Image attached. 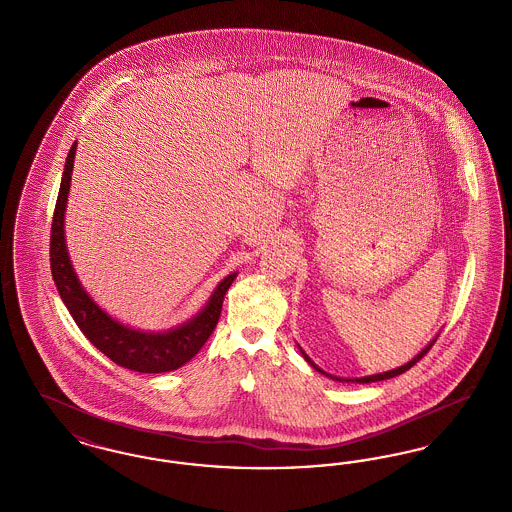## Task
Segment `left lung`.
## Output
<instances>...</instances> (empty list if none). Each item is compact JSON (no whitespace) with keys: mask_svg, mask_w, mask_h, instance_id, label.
Listing matches in <instances>:
<instances>
[{"mask_svg":"<svg viewBox=\"0 0 512 512\" xmlns=\"http://www.w3.org/2000/svg\"><path fill=\"white\" fill-rule=\"evenodd\" d=\"M436 340H438V338H436ZM436 340L430 341V343H428V345H426V347H424V349H422V351H420V353H418V355L414 357L413 361H409L407 365L399 366V368H393V370H388V372H382V374H374V376H363V378H338V376L326 374L324 370H320V368H318V366L315 365V363H313V361H311L309 357H307V353H305V351H303L301 347H299V351H301V355L305 357V361H307L309 365L313 366L315 370H318L320 374H326V376H330L332 380H338V382H357V384H370V382H380V380H388V378H393V376H399V374L407 372V370H409L411 366L416 365V363H418V361H420V359H422V357H424V355H426V353L430 351V347L434 345V341Z\"/></svg>","mask_w":512,"mask_h":512,"instance_id":"8db88e82","label":"left lung"}]
</instances>
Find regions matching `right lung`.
I'll use <instances>...</instances> for the list:
<instances>
[{
	"instance_id": "obj_1",
	"label": "right lung",
	"mask_w": 512,
	"mask_h": 512,
	"mask_svg": "<svg viewBox=\"0 0 512 512\" xmlns=\"http://www.w3.org/2000/svg\"><path fill=\"white\" fill-rule=\"evenodd\" d=\"M74 151H76V142L67 155L61 188L57 195L55 211H53V222H51L49 265H51V276L55 280L57 292L61 295L63 303L67 305L69 313L73 315L76 326L82 330V334L113 363L124 366L128 370L146 372V374L176 370L186 365L190 359H194L195 353L213 334L219 322L224 295L232 286L238 272L228 274L220 282L213 295L209 297L207 305L194 318L167 332L134 330L117 322L115 318L109 317L80 286L69 259L67 244H65V207H67V197L71 188Z\"/></svg>"
}]
</instances>
